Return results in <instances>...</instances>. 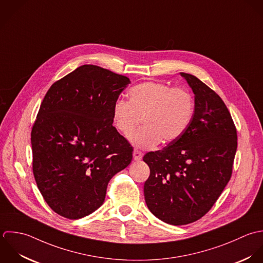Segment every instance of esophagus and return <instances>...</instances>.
<instances>
[{
  "mask_svg": "<svg viewBox=\"0 0 263 263\" xmlns=\"http://www.w3.org/2000/svg\"><path fill=\"white\" fill-rule=\"evenodd\" d=\"M133 157H134V160L139 161V160H141L143 158V153L141 151H139V150H134Z\"/></svg>",
  "mask_w": 263,
  "mask_h": 263,
  "instance_id": "1",
  "label": "esophagus"
}]
</instances>
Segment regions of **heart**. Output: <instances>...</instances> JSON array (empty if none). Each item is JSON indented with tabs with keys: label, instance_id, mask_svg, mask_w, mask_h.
<instances>
[{
	"label": "heart",
	"instance_id": "b5f03b06",
	"mask_svg": "<svg viewBox=\"0 0 263 263\" xmlns=\"http://www.w3.org/2000/svg\"><path fill=\"white\" fill-rule=\"evenodd\" d=\"M127 98L128 102L117 100L113 104L112 121L117 130L127 136L143 117L145 125L128 138L140 149H153L161 141L175 142L193 119L195 102L185 88L146 82L129 88Z\"/></svg>",
	"mask_w": 263,
	"mask_h": 263
}]
</instances>
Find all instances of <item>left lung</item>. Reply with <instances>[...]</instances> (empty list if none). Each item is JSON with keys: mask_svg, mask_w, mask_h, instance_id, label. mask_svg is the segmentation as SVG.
Instances as JSON below:
<instances>
[{"mask_svg": "<svg viewBox=\"0 0 263 263\" xmlns=\"http://www.w3.org/2000/svg\"><path fill=\"white\" fill-rule=\"evenodd\" d=\"M195 95L193 119L175 142L149 152L144 184L149 210L160 220L183 226L204 216L228 184L237 151V130L221 98L196 77L180 72Z\"/></svg>", "mask_w": 263, "mask_h": 263, "instance_id": "1", "label": "left lung"}]
</instances>
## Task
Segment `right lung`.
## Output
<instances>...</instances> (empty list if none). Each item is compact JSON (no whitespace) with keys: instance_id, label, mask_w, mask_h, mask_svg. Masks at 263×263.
Segmentation results:
<instances>
[{"instance_id":"1","label":"right lung","mask_w":263,"mask_h":263,"mask_svg":"<svg viewBox=\"0 0 263 263\" xmlns=\"http://www.w3.org/2000/svg\"><path fill=\"white\" fill-rule=\"evenodd\" d=\"M128 78L83 65L52 85L31 130L32 171L47 204L69 219L104 202L109 180L132 162L133 148L111 110Z\"/></svg>"}]
</instances>
